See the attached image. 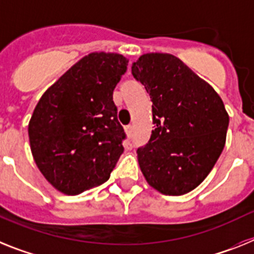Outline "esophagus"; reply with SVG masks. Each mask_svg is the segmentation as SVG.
<instances>
[{
    "instance_id": "esophagus-1",
    "label": "esophagus",
    "mask_w": 254,
    "mask_h": 254,
    "mask_svg": "<svg viewBox=\"0 0 254 254\" xmlns=\"http://www.w3.org/2000/svg\"><path fill=\"white\" fill-rule=\"evenodd\" d=\"M125 131H127V136H131L133 135V127H131V125H127V127H125Z\"/></svg>"
}]
</instances>
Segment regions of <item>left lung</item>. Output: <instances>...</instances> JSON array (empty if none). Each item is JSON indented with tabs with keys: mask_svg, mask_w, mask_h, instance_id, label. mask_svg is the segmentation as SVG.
<instances>
[{
	"mask_svg": "<svg viewBox=\"0 0 254 254\" xmlns=\"http://www.w3.org/2000/svg\"><path fill=\"white\" fill-rule=\"evenodd\" d=\"M131 74L152 101L154 130L136 151L145 180L166 195L193 190L224 149L229 115L222 100L173 55H143Z\"/></svg>",
	"mask_w": 254,
	"mask_h": 254,
	"instance_id": "8db88e82",
	"label": "left lung"
}]
</instances>
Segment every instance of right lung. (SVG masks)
<instances>
[{
  "label": "right lung",
  "mask_w": 254,
  "mask_h": 254,
  "mask_svg": "<svg viewBox=\"0 0 254 254\" xmlns=\"http://www.w3.org/2000/svg\"><path fill=\"white\" fill-rule=\"evenodd\" d=\"M129 61L96 52L71 66L35 106L29 142L46 179L65 194L107 182L124 152V127L112 94Z\"/></svg>",
  "instance_id": "add662e5"
}]
</instances>
